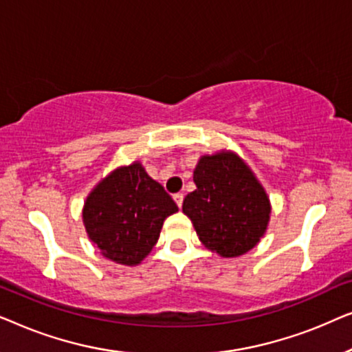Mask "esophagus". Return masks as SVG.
Listing matches in <instances>:
<instances>
[{
	"instance_id": "obj_1",
	"label": "esophagus",
	"mask_w": 352,
	"mask_h": 352,
	"mask_svg": "<svg viewBox=\"0 0 352 352\" xmlns=\"http://www.w3.org/2000/svg\"><path fill=\"white\" fill-rule=\"evenodd\" d=\"M173 199H175L176 205L179 206V208H181V206H182V201H184V195H182V194H175V195H173Z\"/></svg>"
}]
</instances>
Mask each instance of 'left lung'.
<instances>
[{
    "label": "left lung",
    "instance_id": "8db88e82",
    "mask_svg": "<svg viewBox=\"0 0 352 352\" xmlns=\"http://www.w3.org/2000/svg\"><path fill=\"white\" fill-rule=\"evenodd\" d=\"M197 189L186 195L182 211L200 242L223 258L256 247L267 229L271 204L264 187L234 152L204 155L194 170Z\"/></svg>",
    "mask_w": 352,
    "mask_h": 352
}]
</instances>
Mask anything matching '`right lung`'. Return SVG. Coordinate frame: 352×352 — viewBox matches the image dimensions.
<instances>
[{"mask_svg": "<svg viewBox=\"0 0 352 352\" xmlns=\"http://www.w3.org/2000/svg\"><path fill=\"white\" fill-rule=\"evenodd\" d=\"M177 205L139 162L120 166L91 190L83 208L88 237L110 261L136 266L151 253Z\"/></svg>", "mask_w": 352, "mask_h": 352, "instance_id": "obj_1", "label": "right lung"}]
</instances>
